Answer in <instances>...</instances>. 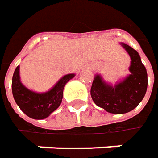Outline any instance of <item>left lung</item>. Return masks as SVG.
<instances>
[{
  "label": "left lung",
  "instance_id": "1",
  "mask_svg": "<svg viewBox=\"0 0 158 158\" xmlns=\"http://www.w3.org/2000/svg\"><path fill=\"white\" fill-rule=\"evenodd\" d=\"M131 57L130 74L114 87L96 75L91 88V96L97 106L115 114L127 113L137 107L146 94L148 73L139 53L131 47L121 44Z\"/></svg>",
  "mask_w": 158,
  "mask_h": 158
}]
</instances>
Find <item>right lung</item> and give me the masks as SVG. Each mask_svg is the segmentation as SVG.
<instances>
[{"mask_svg": "<svg viewBox=\"0 0 158 158\" xmlns=\"http://www.w3.org/2000/svg\"><path fill=\"white\" fill-rule=\"evenodd\" d=\"M74 74L64 75L50 91L38 94L27 89L19 80V66H17L12 76V94L19 109L29 118L42 119L50 115L61 104L63 90L65 84Z\"/></svg>", "mask_w": 158, "mask_h": 158, "instance_id": "1", "label": "right lung"}]
</instances>
